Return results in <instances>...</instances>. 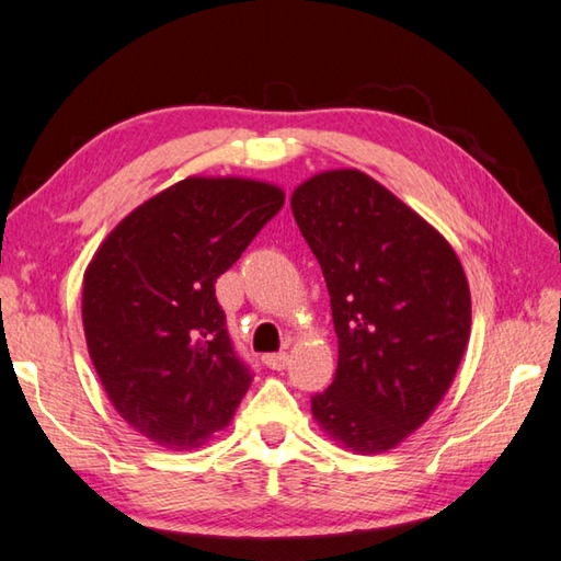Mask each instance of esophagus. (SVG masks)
Segmentation results:
<instances>
[{"instance_id":"34e87169","label":"esophagus","mask_w":561,"mask_h":561,"mask_svg":"<svg viewBox=\"0 0 561 561\" xmlns=\"http://www.w3.org/2000/svg\"><path fill=\"white\" fill-rule=\"evenodd\" d=\"M262 362H265V366H270L272 371H284V368L289 366V354H284V352H279V354H267Z\"/></svg>"}]
</instances>
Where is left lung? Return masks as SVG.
<instances>
[{
    "label": "left lung",
    "instance_id": "obj_1",
    "mask_svg": "<svg viewBox=\"0 0 561 561\" xmlns=\"http://www.w3.org/2000/svg\"><path fill=\"white\" fill-rule=\"evenodd\" d=\"M291 211L323 270L340 344L313 420L342 448L388 453L456 378L470 340L468 277L446 238L364 171L311 175Z\"/></svg>",
    "mask_w": 561,
    "mask_h": 561
}]
</instances>
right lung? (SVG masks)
<instances>
[{"mask_svg": "<svg viewBox=\"0 0 561 561\" xmlns=\"http://www.w3.org/2000/svg\"><path fill=\"white\" fill-rule=\"evenodd\" d=\"M284 205V190L190 175L133 209L83 272L89 356L115 412L153 444L193 450L250 388L214 282Z\"/></svg>", "mask_w": 561, "mask_h": 561, "instance_id": "obj_1", "label": "right lung"}]
</instances>
